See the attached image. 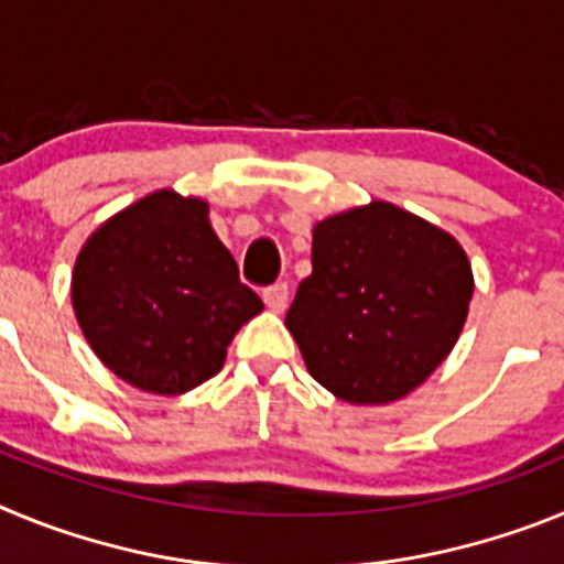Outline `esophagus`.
<instances>
[{"label":"esophagus","instance_id":"1","mask_svg":"<svg viewBox=\"0 0 564 564\" xmlns=\"http://www.w3.org/2000/svg\"><path fill=\"white\" fill-rule=\"evenodd\" d=\"M262 299H265V305L271 307L273 313L285 311V305H288V285H285V282H276V285L265 288V291H262Z\"/></svg>","mask_w":564,"mask_h":564}]
</instances>
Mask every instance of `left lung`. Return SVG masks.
<instances>
[{
	"instance_id": "obj_1",
	"label": "left lung",
	"mask_w": 564,
	"mask_h": 564,
	"mask_svg": "<svg viewBox=\"0 0 564 564\" xmlns=\"http://www.w3.org/2000/svg\"><path fill=\"white\" fill-rule=\"evenodd\" d=\"M475 276L466 251L392 203L313 228V273L285 316L307 372L347 403H390L452 352Z\"/></svg>"
}]
</instances>
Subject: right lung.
<instances>
[{
  "instance_id": "obj_1",
  "label": "right lung",
  "mask_w": 564,
  "mask_h": 564,
  "mask_svg": "<svg viewBox=\"0 0 564 564\" xmlns=\"http://www.w3.org/2000/svg\"><path fill=\"white\" fill-rule=\"evenodd\" d=\"M73 307L115 376L154 395H183L223 370L228 344L262 299L239 282L206 203L161 188L84 242Z\"/></svg>"
}]
</instances>
